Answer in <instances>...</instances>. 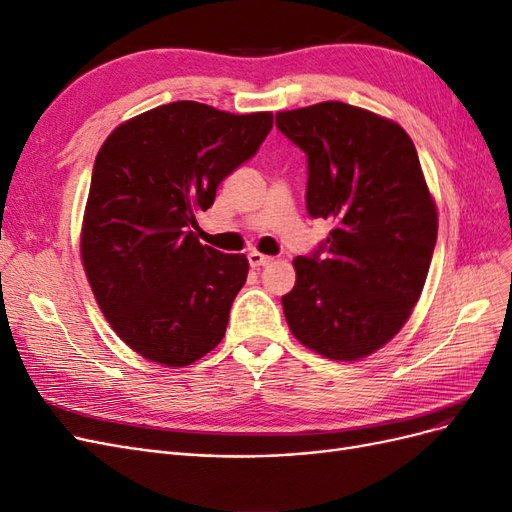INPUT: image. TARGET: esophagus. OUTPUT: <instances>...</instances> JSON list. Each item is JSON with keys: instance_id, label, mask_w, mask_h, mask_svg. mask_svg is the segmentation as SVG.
Here are the masks:
<instances>
[{"instance_id": "obj_1", "label": "esophagus", "mask_w": 512, "mask_h": 512, "mask_svg": "<svg viewBox=\"0 0 512 512\" xmlns=\"http://www.w3.org/2000/svg\"><path fill=\"white\" fill-rule=\"evenodd\" d=\"M247 260H250L252 267H265V265H269V262H273L271 256H265L260 252H250V254H247Z\"/></svg>"}]
</instances>
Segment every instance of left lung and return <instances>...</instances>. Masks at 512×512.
<instances>
[{"instance_id":"1","label":"left lung","mask_w":512,"mask_h":512,"mask_svg":"<svg viewBox=\"0 0 512 512\" xmlns=\"http://www.w3.org/2000/svg\"><path fill=\"white\" fill-rule=\"evenodd\" d=\"M275 123L307 156L309 215L335 224L327 245L292 260L286 322L327 359H365L401 331L421 297L438 237L436 200L412 138L393 119L320 102L277 113Z\"/></svg>"}]
</instances>
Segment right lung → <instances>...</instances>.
<instances>
[{
	"instance_id": "1",
	"label": "right lung",
	"mask_w": 512,
	"mask_h": 512,
	"mask_svg": "<svg viewBox=\"0 0 512 512\" xmlns=\"http://www.w3.org/2000/svg\"><path fill=\"white\" fill-rule=\"evenodd\" d=\"M271 128V113L181 100L123 121L100 147L81 260L104 318L145 359L185 367L222 342L250 262L203 245L192 228Z\"/></svg>"
}]
</instances>
